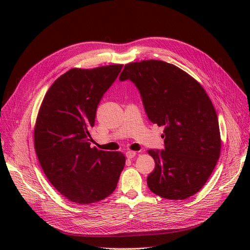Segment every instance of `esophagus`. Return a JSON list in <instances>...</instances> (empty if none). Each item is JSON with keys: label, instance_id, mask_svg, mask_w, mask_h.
Masks as SVG:
<instances>
[{"label": "esophagus", "instance_id": "esophagus-1", "mask_svg": "<svg viewBox=\"0 0 250 250\" xmlns=\"http://www.w3.org/2000/svg\"><path fill=\"white\" fill-rule=\"evenodd\" d=\"M137 155V153L135 152V151H127L126 153H125V156H126V158L127 159H132V158H134V157Z\"/></svg>", "mask_w": 250, "mask_h": 250}]
</instances>
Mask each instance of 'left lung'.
<instances>
[{
	"label": "left lung",
	"mask_w": 250,
	"mask_h": 250,
	"mask_svg": "<svg viewBox=\"0 0 250 250\" xmlns=\"http://www.w3.org/2000/svg\"><path fill=\"white\" fill-rule=\"evenodd\" d=\"M120 80L136 85L150 122L164 126V149L148 151L155 161L147 177L150 190L168 200L189 198L205 186L220 157L211 99L191 76L162 61L127 63Z\"/></svg>",
	"instance_id": "1"
}]
</instances>
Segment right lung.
Instances as JSON below:
<instances>
[{
	"label": "right lung",
	"mask_w": 250,
	"mask_h": 250,
	"mask_svg": "<svg viewBox=\"0 0 250 250\" xmlns=\"http://www.w3.org/2000/svg\"><path fill=\"white\" fill-rule=\"evenodd\" d=\"M123 64L71 69L54 82L39 108L34 148L49 182L65 199L92 204L110 195L125 163L122 152L91 148L90 128Z\"/></svg>",
	"instance_id": "add662e5"
}]
</instances>
